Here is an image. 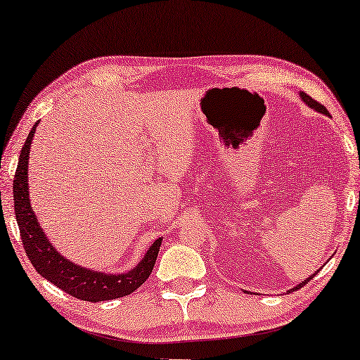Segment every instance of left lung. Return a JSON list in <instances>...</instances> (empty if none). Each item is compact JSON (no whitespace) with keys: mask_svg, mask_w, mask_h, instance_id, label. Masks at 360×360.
Segmentation results:
<instances>
[{"mask_svg":"<svg viewBox=\"0 0 360 360\" xmlns=\"http://www.w3.org/2000/svg\"><path fill=\"white\" fill-rule=\"evenodd\" d=\"M300 98H302V100H303V102H304L306 105H308V107H309V108H313V110H316V111H317V113H322V115H327V116H328V111H327V108H326V107H323V105H321L319 102H316V100H314L313 97H309V96H308V94H304V92H300ZM316 274H317V273H314V274H311L308 279H304L303 282H300V284H298L297 287H293V288H290V290H288L287 293H290V292H293V290H298V288H302V287H303L304 284H308V282H309V279H313Z\"/></svg>","mask_w":360,"mask_h":360,"instance_id":"obj_1","label":"left lung"}]
</instances>
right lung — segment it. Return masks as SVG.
I'll use <instances>...</instances> for the list:
<instances>
[{"instance_id": "add662e5", "label": "right lung", "mask_w": 360, "mask_h": 360, "mask_svg": "<svg viewBox=\"0 0 360 360\" xmlns=\"http://www.w3.org/2000/svg\"><path fill=\"white\" fill-rule=\"evenodd\" d=\"M38 124L39 122L32 127L22 146L13 188L15 220L20 229L23 249H25L28 260L44 279L82 302L97 303L131 295L151 274L162 238H158L150 245L143 258L131 271L121 274H110L84 268L60 255V252L52 245L43 228L39 226V221L30 204V193H28V158H30V146Z\"/></svg>"}]
</instances>
